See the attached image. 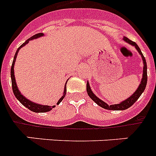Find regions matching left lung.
<instances>
[{"mask_svg": "<svg viewBox=\"0 0 156 156\" xmlns=\"http://www.w3.org/2000/svg\"><path fill=\"white\" fill-rule=\"evenodd\" d=\"M123 39L126 41V42H128L129 44L134 45V46L136 48V49L138 50V52L141 54L142 58H143V61H144V64L143 78H142L141 83H140V87H138L137 90L133 94V95H131L130 98H128L127 99H126L122 102L119 103V104L111 105V106H108L106 102H104L103 101L99 99L97 96H95L92 90H90L89 83H88V82H87V94H88V95L90 96V98L92 100H94V102L98 105V106H100V107H102V108L107 109V110H113V111H120V110H121V111H122V110H126V109L129 108V107H131V106H132V105L134 104L136 101H137L138 98H140V95H141L142 93L144 91V90H145L147 86V62H146V60H145V58H144V56L143 55V54H142V52L141 50H140V47L138 46V45L135 42V41H132L129 38L126 37H124Z\"/></svg>", "mask_w": 156, "mask_h": 156, "instance_id": "8db88e82", "label": "left lung"}]
</instances>
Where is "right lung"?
Returning a JSON list of instances; mask_svg holds the SVG:
<instances>
[{"label": "right lung", "mask_w": 156, "mask_h": 156, "mask_svg": "<svg viewBox=\"0 0 156 156\" xmlns=\"http://www.w3.org/2000/svg\"><path fill=\"white\" fill-rule=\"evenodd\" d=\"M44 34L40 33V34H37L34 36H32L31 37L28 39L27 41H25V43H23L22 45L20 46V47L17 49L16 50V54L14 55V58H13V61H12V66H11V81H12V91H13V94H14L15 97L17 98L19 102H21V104L24 105L25 107H27L29 110L30 111H34V112H37V113H42V112H47V111H51L52 109L54 108L55 106H53V107H50V106H43V105H39V104H37L35 102H33L30 100L26 99L25 97H24L22 94H21L20 93V91L18 90L17 89V87H16V80H15V77H14V70H13V66H14V63H15V61H16V55H17V53H18L19 49H21L22 46L25 45V44H27L29 42V41L30 40H33V39H35V38H37L39 37H41L43 36ZM67 83V82H66ZM66 85H65V89H64V94H63V96L62 98L59 99V101L58 102V104H59L62 99L64 98V97L66 96Z\"/></svg>", "instance_id": "1"}]
</instances>
